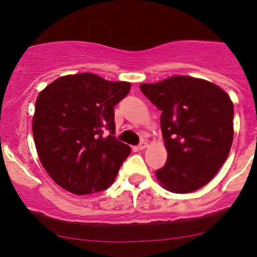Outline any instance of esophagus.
<instances>
[{
  "label": "esophagus",
  "mask_w": 257,
  "mask_h": 257,
  "mask_svg": "<svg viewBox=\"0 0 257 257\" xmlns=\"http://www.w3.org/2000/svg\"><path fill=\"white\" fill-rule=\"evenodd\" d=\"M146 147H147V143L145 142V140H143V142H142V143H140V144H139V145H138V149H139L140 151L145 150V149H146Z\"/></svg>",
  "instance_id": "1"
}]
</instances>
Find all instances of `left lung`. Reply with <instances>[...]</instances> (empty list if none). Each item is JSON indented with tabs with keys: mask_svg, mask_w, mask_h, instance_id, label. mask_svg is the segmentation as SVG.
<instances>
[{
	"mask_svg": "<svg viewBox=\"0 0 257 257\" xmlns=\"http://www.w3.org/2000/svg\"><path fill=\"white\" fill-rule=\"evenodd\" d=\"M140 90L161 111L167 150L165 166L156 172L167 191L185 194L215 177L233 143L234 105L215 84L174 76Z\"/></svg>",
	"mask_w": 257,
	"mask_h": 257,
	"instance_id": "left-lung-1",
	"label": "left lung"
}]
</instances>
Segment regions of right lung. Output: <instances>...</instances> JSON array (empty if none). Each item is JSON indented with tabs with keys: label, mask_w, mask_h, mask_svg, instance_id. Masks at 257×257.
<instances>
[{
	"label": "right lung",
	"mask_w": 257,
	"mask_h": 257,
	"mask_svg": "<svg viewBox=\"0 0 257 257\" xmlns=\"http://www.w3.org/2000/svg\"><path fill=\"white\" fill-rule=\"evenodd\" d=\"M130 89L127 82L84 72L59 77L38 94L35 145L45 171L62 188L84 195L114 181L131 149L114 137L113 107Z\"/></svg>",
	"instance_id": "1"
}]
</instances>
